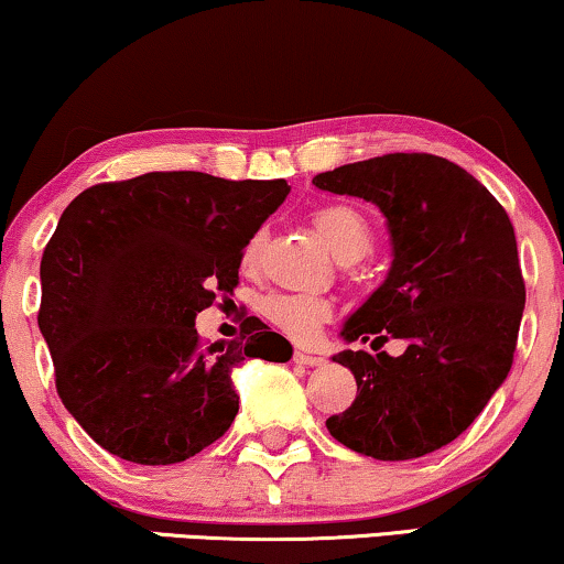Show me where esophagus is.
<instances>
[{
    "mask_svg": "<svg viewBox=\"0 0 564 564\" xmlns=\"http://www.w3.org/2000/svg\"><path fill=\"white\" fill-rule=\"evenodd\" d=\"M297 361V365H305V367H323L326 365V359L323 357H315V354H307V351H295V357H292Z\"/></svg>",
    "mask_w": 564,
    "mask_h": 564,
    "instance_id": "obj_1",
    "label": "esophagus"
}]
</instances>
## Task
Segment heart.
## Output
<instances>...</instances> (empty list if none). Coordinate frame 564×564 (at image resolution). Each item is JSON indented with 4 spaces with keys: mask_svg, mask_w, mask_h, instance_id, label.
Listing matches in <instances>:
<instances>
[{
    "mask_svg": "<svg viewBox=\"0 0 564 564\" xmlns=\"http://www.w3.org/2000/svg\"><path fill=\"white\" fill-rule=\"evenodd\" d=\"M313 226L336 259L357 261L367 257L372 249V228L357 207L346 203L323 205L313 213ZM264 230H257L243 249V264L253 267L259 261L261 246H264ZM259 311L264 318L280 328L282 334L297 341H307L323 321H328L330 303L315 295H297V292H272L261 297Z\"/></svg>",
    "mask_w": 564,
    "mask_h": 564,
    "instance_id": "1",
    "label": "heart"
}]
</instances>
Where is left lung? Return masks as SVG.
<instances>
[{"instance_id": "left-lung-1", "label": "left lung", "mask_w": 564, "mask_h": 564, "mask_svg": "<svg viewBox=\"0 0 564 564\" xmlns=\"http://www.w3.org/2000/svg\"><path fill=\"white\" fill-rule=\"evenodd\" d=\"M380 207L392 267L344 323V341L403 338L388 351H338L357 398L330 415V436L382 462L454 442L511 372L527 303L516 234L503 205L465 169L431 153H388L313 180Z\"/></svg>"}]
</instances>
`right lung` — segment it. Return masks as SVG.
<instances>
[{
	"label": "right lung",
	"mask_w": 564,
	"mask_h": 564,
	"mask_svg": "<svg viewBox=\"0 0 564 564\" xmlns=\"http://www.w3.org/2000/svg\"><path fill=\"white\" fill-rule=\"evenodd\" d=\"M288 195L284 180L149 172L72 199L43 251L37 326L61 403L102 449L135 465L195 457L236 419L230 372L292 357L261 321L207 349L195 328L234 295L246 243Z\"/></svg>",
	"instance_id": "right-lung-1"
}]
</instances>
